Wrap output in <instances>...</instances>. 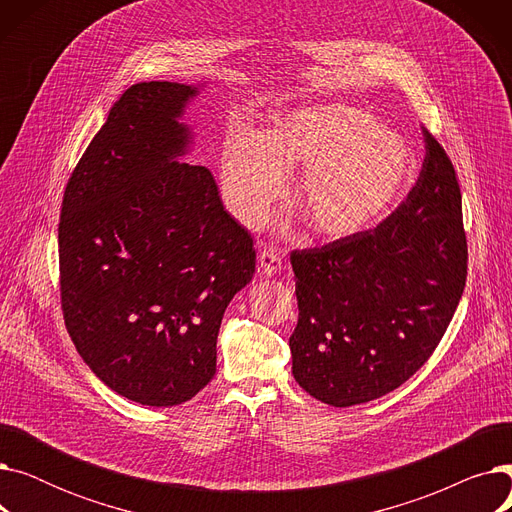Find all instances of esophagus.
<instances>
[{
	"label": "esophagus",
	"mask_w": 512,
	"mask_h": 512,
	"mask_svg": "<svg viewBox=\"0 0 512 512\" xmlns=\"http://www.w3.org/2000/svg\"><path fill=\"white\" fill-rule=\"evenodd\" d=\"M259 270L265 276H276L282 270V255L276 249H263L259 253Z\"/></svg>",
	"instance_id": "34e87169"
}]
</instances>
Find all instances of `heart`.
<instances>
[{
  "label": "heart",
  "instance_id": "heart-1",
  "mask_svg": "<svg viewBox=\"0 0 512 512\" xmlns=\"http://www.w3.org/2000/svg\"><path fill=\"white\" fill-rule=\"evenodd\" d=\"M307 166L294 195L303 224L326 240L351 238L378 224L415 178L411 145L369 112L346 103L307 105L278 116L259 137L236 134L222 153L228 205L240 222L259 224Z\"/></svg>",
  "mask_w": 512,
  "mask_h": 512
}]
</instances>
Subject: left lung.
<instances>
[{"label": "left lung", "mask_w": 512, "mask_h": 512, "mask_svg": "<svg viewBox=\"0 0 512 512\" xmlns=\"http://www.w3.org/2000/svg\"><path fill=\"white\" fill-rule=\"evenodd\" d=\"M425 159L407 201L357 236L292 251L299 324L292 375L313 398H380L432 357L461 301L467 236L450 157L423 128Z\"/></svg>", "instance_id": "8db88e82"}]
</instances>
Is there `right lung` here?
Returning a JSON list of instances; mask_svg holds the SVG:
<instances>
[{"label": "right lung", "mask_w": 512, "mask_h": 512, "mask_svg": "<svg viewBox=\"0 0 512 512\" xmlns=\"http://www.w3.org/2000/svg\"><path fill=\"white\" fill-rule=\"evenodd\" d=\"M197 95L168 80L126 89L60 213L66 330L107 388L147 407L180 405L211 382L224 311L255 274L253 238L211 172L178 161Z\"/></svg>", "instance_id": "1"}]
</instances>
